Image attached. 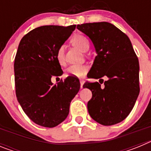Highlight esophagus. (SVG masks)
<instances>
[{
    "label": "esophagus",
    "mask_w": 151,
    "mask_h": 151,
    "mask_svg": "<svg viewBox=\"0 0 151 151\" xmlns=\"http://www.w3.org/2000/svg\"><path fill=\"white\" fill-rule=\"evenodd\" d=\"M80 82V87H81V88H83V85H84V81L82 79H80L79 80Z\"/></svg>",
    "instance_id": "obj_1"
}]
</instances>
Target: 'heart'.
<instances>
[{
	"instance_id": "1",
	"label": "heart",
	"mask_w": 151,
	"mask_h": 151,
	"mask_svg": "<svg viewBox=\"0 0 151 151\" xmlns=\"http://www.w3.org/2000/svg\"><path fill=\"white\" fill-rule=\"evenodd\" d=\"M72 43L74 46L78 47L79 50L82 51L88 49L89 47V41L85 36L82 35H76L73 37L71 39ZM56 58L58 62V63L61 66H63L65 64V55H64V49L63 47H60L57 49V53H56ZM88 71V66L85 64H73L71 66L66 69V75L68 76L75 77V78H79V77L83 76L85 73Z\"/></svg>"
}]
</instances>
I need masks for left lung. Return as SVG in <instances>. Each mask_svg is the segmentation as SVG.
<instances>
[{
  "label": "left lung",
  "mask_w": 151,
  "mask_h": 151,
  "mask_svg": "<svg viewBox=\"0 0 151 151\" xmlns=\"http://www.w3.org/2000/svg\"><path fill=\"white\" fill-rule=\"evenodd\" d=\"M77 29L88 36L97 56L88 78L107 76L101 87L97 82H85L92 92L88 110L103 125L122 122L133 109L139 94V63L130 39L114 25L106 22L84 23Z\"/></svg>",
  "instance_id": "8db88e82"
}]
</instances>
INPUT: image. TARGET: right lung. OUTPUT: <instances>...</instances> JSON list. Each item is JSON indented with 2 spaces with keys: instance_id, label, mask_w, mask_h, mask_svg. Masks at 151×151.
Wrapping results in <instances>:
<instances>
[{
  "instance_id": "right-lung-1",
  "label": "right lung",
  "mask_w": 151,
  "mask_h": 151,
  "mask_svg": "<svg viewBox=\"0 0 151 151\" xmlns=\"http://www.w3.org/2000/svg\"><path fill=\"white\" fill-rule=\"evenodd\" d=\"M76 26H40L24 35L19 45L14 61L16 95L28 117L44 127H55L66 119L70 102L79 91V80L75 77L57 85L51 82L63 74L57 49Z\"/></svg>"
}]
</instances>
